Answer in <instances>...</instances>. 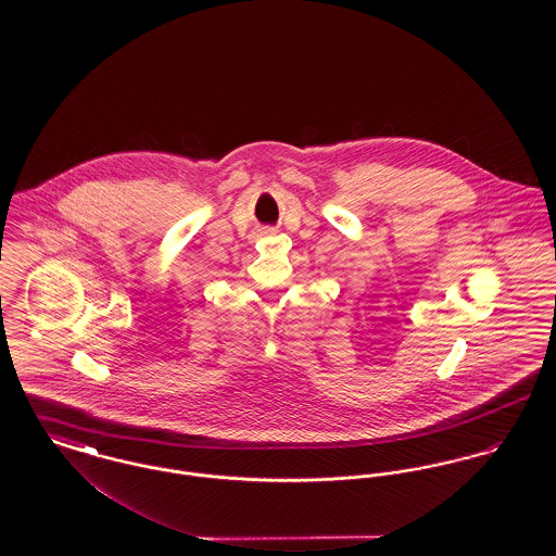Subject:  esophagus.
<instances>
[{
    "instance_id": "obj_1",
    "label": "esophagus",
    "mask_w": 556,
    "mask_h": 556,
    "mask_svg": "<svg viewBox=\"0 0 556 556\" xmlns=\"http://www.w3.org/2000/svg\"><path fill=\"white\" fill-rule=\"evenodd\" d=\"M263 236H273L275 233V229L273 227H263V231H261Z\"/></svg>"
}]
</instances>
